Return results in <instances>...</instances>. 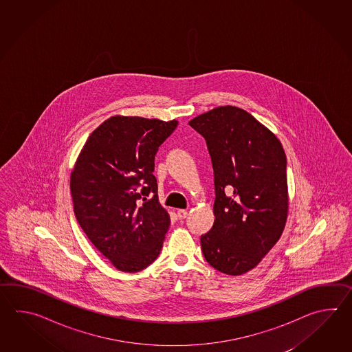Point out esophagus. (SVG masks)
<instances>
[{"label": "esophagus", "instance_id": "1", "mask_svg": "<svg viewBox=\"0 0 352 352\" xmlns=\"http://www.w3.org/2000/svg\"><path fill=\"white\" fill-rule=\"evenodd\" d=\"M187 217V210H179L177 211V217H179V220H182V219H185Z\"/></svg>", "mask_w": 352, "mask_h": 352}]
</instances>
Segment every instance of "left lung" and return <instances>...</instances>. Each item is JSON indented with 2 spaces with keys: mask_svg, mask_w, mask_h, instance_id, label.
I'll use <instances>...</instances> for the list:
<instances>
[{
  "mask_svg": "<svg viewBox=\"0 0 352 352\" xmlns=\"http://www.w3.org/2000/svg\"><path fill=\"white\" fill-rule=\"evenodd\" d=\"M205 138L215 185L214 225L201 235L212 268L241 276L276 245L288 217L287 157L277 135L247 111L217 107L190 120Z\"/></svg>",
  "mask_w": 352,
  "mask_h": 352,
  "instance_id": "1",
  "label": "left lung"
}]
</instances>
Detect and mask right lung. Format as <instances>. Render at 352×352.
Segmentation results:
<instances>
[{
	"mask_svg": "<svg viewBox=\"0 0 352 352\" xmlns=\"http://www.w3.org/2000/svg\"><path fill=\"white\" fill-rule=\"evenodd\" d=\"M176 120L113 116L91 132L70 175L75 217L118 270L135 273L157 259L170 228L153 176L158 147Z\"/></svg>",
	"mask_w": 352,
	"mask_h": 352,
	"instance_id": "right-lung-1",
	"label": "right lung"
}]
</instances>
